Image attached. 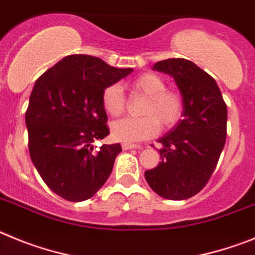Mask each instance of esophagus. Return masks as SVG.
Returning <instances> with one entry per match:
<instances>
[{
	"instance_id": "obj_1",
	"label": "esophagus",
	"mask_w": 255,
	"mask_h": 255,
	"mask_svg": "<svg viewBox=\"0 0 255 255\" xmlns=\"http://www.w3.org/2000/svg\"><path fill=\"white\" fill-rule=\"evenodd\" d=\"M122 148L125 151L127 150H134V148H139L138 144H133V143H123Z\"/></svg>"
}]
</instances>
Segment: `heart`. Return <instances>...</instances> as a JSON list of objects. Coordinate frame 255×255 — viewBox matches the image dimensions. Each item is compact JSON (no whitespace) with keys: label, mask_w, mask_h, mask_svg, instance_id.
<instances>
[{"label":"heart","mask_w":255,"mask_h":255,"mask_svg":"<svg viewBox=\"0 0 255 255\" xmlns=\"http://www.w3.org/2000/svg\"><path fill=\"white\" fill-rule=\"evenodd\" d=\"M133 93L144 95L141 104L142 117L123 118L112 125V136L116 141L134 143L151 138L162 129H170L180 121L184 111L182 95L166 89V82L157 73L139 75L130 84ZM103 108L109 116L118 117L126 109V96L118 84L109 85L102 96Z\"/></svg>","instance_id":"heart-1"}]
</instances>
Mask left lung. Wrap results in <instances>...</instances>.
Segmentation results:
<instances>
[{
    "instance_id": "left-lung-1",
    "label": "left lung",
    "mask_w": 255,
    "mask_h": 255,
    "mask_svg": "<svg viewBox=\"0 0 255 255\" xmlns=\"http://www.w3.org/2000/svg\"><path fill=\"white\" fill-rule=\"evenodd\" d=\"M170 75L182 94L183 119L157 139L161 162L144 171L151 189L160 197L182 201L207 184L226 141L228 107L216 81L184 58L153 65Z\"/></svg>"
}]
</instances>
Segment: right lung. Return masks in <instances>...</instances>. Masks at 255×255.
Masks as SVG:
<instances>
[{
  "mask_svg": "<svg viewBox=\"0 0 255 255\" xmlns=\"http://www.w3.org/2000/svg\"><path fill=\"white\" fill-rule=\"evenodd\" d=\"M88 54H71L36 80L25 113L29 152L50 190L71 202L104 185L122 147L93 142L109 134L103 91L132 72Z\"/></svg>",
  "mask_w": 255,
  "mask_h": 255,
  "instance_id": "obj_1",
  "label": "right lung"
}]
</instances>
